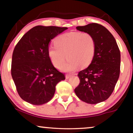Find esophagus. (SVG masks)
Masks as SVG:
<instances>
[{"label": "esophagus", "instance_id": "obj_1", "mask_svg": "<svg viewBox=\"0 0 133 133\" xmlns=\"http://www.w3.org/2000/svg\"><path fill=\"white\" fill-rule=\"evenodd\" d=\"M71 77H72V75H70V74H66V75L65 76V78H66V79H69V78H70Z\"/></svg>", "mask_w": 133, "mask_h": 133}]
</instances>
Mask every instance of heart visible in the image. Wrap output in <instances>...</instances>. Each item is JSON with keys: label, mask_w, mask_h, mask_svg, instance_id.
Returning a JSON list of instances; mask_svg holds the SVG:
<instances>
[{"label": "heart", "mask_w": 133, "mask_h": 133, "mask_svg": "<svg viewBox=\"0 0 133 133\" xmlns=\"http://www.w3.org/2000/svg\"><path fill=\"white\" fill-rule=\"evenodd\" d=\"M55 45L48 48V56L56 68L61 69L66 59L64 71H74L79 66L86 68L93 61L96 53V41L88 32H66L56 37Z\"/></svg>", "instance_id": "heart-1"}]
</instances>
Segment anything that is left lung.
I'll list each match as a JSON object with an SVG mask.
<instances>
[{
  "label": "left lung",
  "instance_id": "left-lung-1",
  "mask_svg": "<svg viewBox=\"0 0 133 133\" xmlns=\"http://www.w3.org/2000/svg\"><path fill=\"white\" fill-rule=\"evenodd\" d=\"M96 41V53L88 67L79 72L80 83L74 90L76 96L90 104L108 99L113 91L120 74L121 52L112 34L102 25L92 23L77 26Z\"/></svg>",
  "mask_w": 133,
  "mask_h": 133
}]
</instances>
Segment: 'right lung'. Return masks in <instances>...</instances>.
I'll return each instance as SVG.
<instances>
[{"instance_id":"1","label":"right lung","mask_w":133,"mask_h":133,"mask_svg":"<svg viewBox=\"0 0 133 133\" xmlns=\"http://www.w3.org/2000/svg\"><path fill=\"white\" fill-rule=\"evenodd\" d=\"M66 27L34 26L25 33L14 48L11 76L18 94L23 101L34 105L48 102L56 86L65 79L48 56L50 42Z\"/></svg>"}]
</instances>
